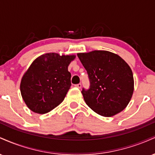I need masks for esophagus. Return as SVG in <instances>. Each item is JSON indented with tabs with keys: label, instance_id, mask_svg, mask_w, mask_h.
Wrapping results in <instances>:
<instances>
[{
	"label": "esophagus",
	"instance_id": "1",
	"mask_svg": "<svg viewBox=\"0 0 155 155\" xmlns=\"http://www.w3.org/2000/svg\"><path fill=\"white\" fill-rule=\"evenodd\" d=\"M75 87H77V88H81V83H79V84H76L75 85Z\"/></svg>",
	"mask_w": 155,
	"mask_h": 155
}]
</instances>
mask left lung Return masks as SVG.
<instances>
[{
  "instance_id": "obj_1",
  "label": "left lung",
  "mask_w": 155,
  "mask_h": 155,
  "mask_svg": "<svg viewBox=\"0 0 155 155\" xmlns=\"http://www.w3.org/2000/svg\"><path fill=\"white\" fill-rule=\"evenodd\" d=\"M77 56L90 80V88L81 91L87 105L103 117H112L124 110L134 90L133 72L127 63L108 51L95 50Z\"/></svg>"
}]
</instances>
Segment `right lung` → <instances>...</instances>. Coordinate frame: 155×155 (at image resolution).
Returning a JSON list of instances; mask_svg holds the SVG:
<instances>
[{
    "instance_id": "1",
    "label": "right lung",
    "mask_w": 155,
    "mask_h": 155,
    "mask_svg": "<svg viewBox=\"0 0 155 155\" xmlns=\"http://www.w3.org/2000/svg\"><path fill=\"white\" fill-rule=\"evenodd\" d=\"M75 58L47 53L32 63L20 83L21 95L31 111L46 114L63 102L71 86L68 67Z\"/></svg>"
}]
</instances>
